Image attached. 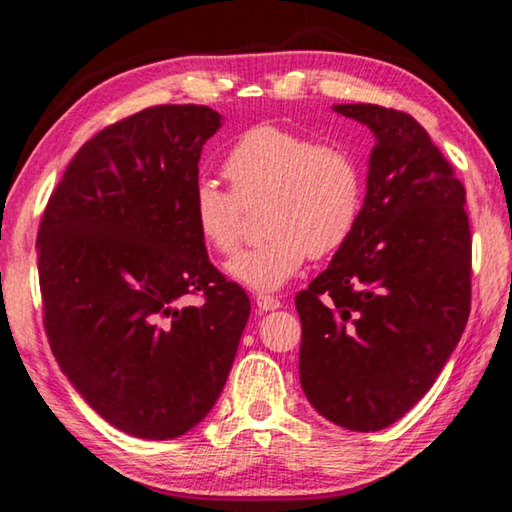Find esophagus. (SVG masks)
<instances>
[{
  "instance_id": "obj_1",
  "label": "esophagus",
  "mask_w": 512,
  "mask_h": 512,
  "mask_svg": "<svg viewBox=\"0 0 512 512\" xmlns=\"http://www.w3.org/2000/svg\"><path fill=\"white\" fill-rule=\"evenodd\" d=\"M255 302H257V307L262 309V311H273V309H280V305H282V302L277 300L275 296H266V293H259V296L255 298Z\"/></svg>"
}]
</instances>
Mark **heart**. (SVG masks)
I'll return each mask as SVG.
<instances>
[{"mask_svg":"<svg viewBox=\"0 0 512 512\" xmlns=\"http://www.w3.org/2000/svg\"><path fill=\"white\" fill-rule=\"evenodd\" d=\"M221 171L232 192L198 180L189 212L205 244L230 255L241 241V203L268 198V237L228 262V273L255 291L280 289L309 255L336 253L359 223L363 173L345 146L257 124L230 146Z\"/></svg>","mask_w":512,"mask_h":512,"instance_id":"b5f03b06","label":"heart"}]
</instances>
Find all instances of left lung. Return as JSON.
<instances>
[{
    "label": "left lung",
    "instance_id": "8db88e82",
    "mask_svg": "<svg viewBox=\"0 0 512 512\" xmlns=\"http://www.w3.org/2000/svg\"><path fill=\"white\" fill-rule=\"evenodd\" d=\"M377 144L352 237L296 296L300 384L339 427L379 431L429 391L470 316L465 187L402 110L341 103Z\"/></svg>",
    "mask_w": 512,
    "mask_h": 512
}]
</instances>
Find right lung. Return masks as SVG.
<instances>
[{
	"label": "right lung",
	"instance_id": "right-lung-1",
	"mask_svg": "<svg viewBox=\"0 0 512 512\" xmlns=\"http://www.w3.org/2000/svg\"><path fill=\"white\" fill-rule=\"evenodd\" d=\"M207 106H153L76 151L38 230L51 352L112 427L146 440L201 422L228 379L250 300L207 259L189 212ZM201 295V306L182 305Z\"/></svg>",
	"mask_w": 512,
	"mask_h": 512
}]
</instances>
